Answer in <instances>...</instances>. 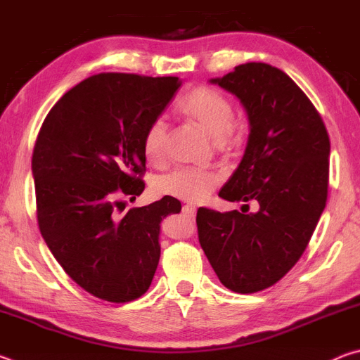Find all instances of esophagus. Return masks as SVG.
<instances>
[{
	"mask_svg": "<svg viewBox=\"0 0 360 360\" xmlns=\"http://www.w3.org/2000/svg\"><path fill=\"white\" fill-rule=\"evenodd\" d=\"M195 211H197V208H195L193 205H184V206H182V212H184V214H187V216H193Z\"/></svg>",
	"mask_w": 360,
	"mask_h": 360,
	"instance_id": "obj_1",
	"label": "esophagus"
}]
</instances>
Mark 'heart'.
Returning <instances> with one entry per match:
<instances>
[{
	"label": "heart",
	"instance_id": "obj_1",
	"mask_svg": "<svg viewBox=\"0 0 360 360\" xmlns=\"http://www.w3.org/2000/svg\"><path fill=\"white\" fill-rule=\"evenodd\" d=\"M182 117L197 124L219 143L227 141L233 129V106L225 95L211 87H197L182 96L176 105ZM168 141V125L163 119H155L148 127L143 139L144 154L150 162L162 160ZM217 182L214 173L192 168H178L157 181L158 192L184 200H200L211 192Z\"/></svg>",
	"mask_w": 360,
	"mask_h": 360
}]
</instances>
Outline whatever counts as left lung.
Returning <instances> with one entry per match:
<instances>
[{
    "mask_svg": "<svg viewBox=\"0 0 360 360\" xmlns=\"http://www.w3.org/2000/svg\"><path fill=\"white\" fill-rule=\"evenodd\" d=\"M245 108L249 136L219 191L240 211L200 208L198 240L225 288L254 294L278 283L307 249L327 202L330 141L319 112L284 71L245 63L210 79ZM259 210L246 213L248 201Z\"/></svg>",
    "mask_w": 360,
    "mask_h": 360,
    "instance_id": "obj_1",
    "label": "left lung"
}]
</instances>
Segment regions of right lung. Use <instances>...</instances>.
I'll return each instance as SVG.
<instances>
[{"label":"right lung","mask_w":360,"mask_h":360,"mask_svg":"<svg viewBox=\"0 0 360 360\" xmlns=\"http://www.w3.org/2000/svg\"><path fill=\"white\" fill-rule=\"evenodd\" d=\"M179 77L101 72L60 98L33 150L42 238L63 270L89 294L125 303L149 289L160 259V225L181 202L163 197L117 217L144 191L143 139Z\"/></svg>","instance_id":"obj_1"}]
</instances>
